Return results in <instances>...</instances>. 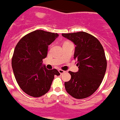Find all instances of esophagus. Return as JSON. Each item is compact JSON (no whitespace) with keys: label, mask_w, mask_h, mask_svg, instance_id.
<instances>
[{"label":"esophagus","mask_w":120,"mask_h":120,"mask_svg":"<svg viewBox=\"0 0 120 120\" xmlns=\"http://www.w3.org/2000/svg\"><path fill=\"white\" fill-rule=\"evenodd\" d=\"M58 71H59V73H60V74H61V75H62V74H63V73H65V71H64V70H61V69H60V70H58Z\"/></svg>","instance_id":"1"}]
</instances>
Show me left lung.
<instances>
[{"instance_id": "1", "label": "left lung", "mask_w": 120, "mask_h": 120, "mask_svg": "<svg viewBox=\"0 0 120 120\" xmlns=\"http://www.w3.org/2000/svg\"><path fill=\"white\" fill-rule=\"evenodd\" d=\"M76 45L74 58L79 70L69 71L71 79L65 82L67 92L78 99H84L94 94L101 85L107 69V60L103 47L92 35L81 31L62 34Z\"/></svg>"}]
</instances>
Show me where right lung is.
Listing matches in <instances>:
<instances>
[{
    "label": "right lung",
    "instance_id": "add662e5",
    "mask_svg": "<svg viewBox=\"0 0 120 120\" xmlns=\"http://www.w3.org/2000/svg\"><path fill=\"white\" fill-rule=\"evenodd\" d=\"M58 36L57 33L36 30L21 38L15 48L11 59L13 73L20 88L30 96L46 94L54 76L60 75L56 69L47 70L42 66L48 46Z\"/></svg>",
    "mask_w": 120,
    "mask_h": 120
}]
</instances>
